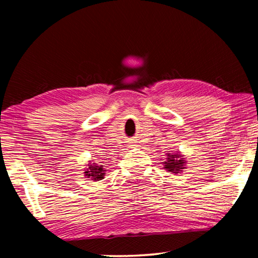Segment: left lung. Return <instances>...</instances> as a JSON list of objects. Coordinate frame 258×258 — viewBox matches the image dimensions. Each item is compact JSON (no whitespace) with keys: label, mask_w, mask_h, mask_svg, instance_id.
<instances>
[{"label":"left lung","mask_w":258,"mask_h":258,"mask_svg":"<svg viewBox=\"0 0 258 258\" xmlns=\"http://www.w3.org/2000/svg\"><path fill=\"white\" fill-rule=\"evenodd\" d=\"M165 161L163 162V168L168 172L171 174H181L183 169H186V161L184 155L181 154V151H175V153L165 154Z\"/></svg>","instance_id":"obj_1"}]
</instances>
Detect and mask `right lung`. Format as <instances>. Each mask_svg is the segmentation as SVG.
Listing matches in <instances>:
<instances>
[{
  "instance_id": "right-lung-1",
  "label": "right lung",
  "mask_w": 258,
  "mask_h": 258,
  "mask_svg": "<svg viewBox=\"0 0 258 258\" xmlns=\"http://www.w3.org/2000/svg\"><path fill=\"white\" fill-rule=\"evenodd\" d=\"M105 171L107 170L103 168V165H98L96 163H88L87 168L84 169V176H86V178H89L91 181L96 182L104 178Z\"/></svg>"
}]
</instances>
